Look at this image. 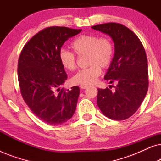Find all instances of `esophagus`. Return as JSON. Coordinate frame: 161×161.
<instances>
[{
	"label": "esophagus",
	"instance_id": "1",
	"mask_svg": "<svg viewBox=\"0 0 161 161\" xmlns=\"http://www.w3.org/2000/svg\"><path fill=\"white\" fill-rule=\"evenodd\" d=\"M88 87V86H83V85H80V88L81 89H86V88Z\"/></svg>",
	"mask_w": 161,
	"mask_h": 161
}]
</instances>
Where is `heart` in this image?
<instances>
[{
	"label": "heart",
	"instance_id": "b5f03b06",
	"mask_svg": "<svg viewBox=\"0 0 161 161\" xmlns=\"http://www.w3.org/2000/svg\"><path fill=\"white\" fill-rule=\"evenodd\" d=\"M73 51L78 56L87 54L89 67L80 69L72 77V82L76 85L94 84L101 74L100 66L105 69L111 64L114 57V45L107 37H100L97 34H82L71 44ZM59 61L65 69L72 71L76 67L75 55L66 50H61Z\"/></svg>",
	"mask_w": 161,
	"mask_h": 161
}]
</instances>
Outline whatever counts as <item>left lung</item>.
Here are the masks:
<instances>
[{
  "label": "left lung",
  "instance_id": "left-lung-1",
  "mask_svg": "<svg viewBox=\"0 0 161 161\" xmlns=\"http://www.w3.org/2000/svg\"><path fill=\"white\" fill-rule=\"evenodd\" d=\"M111 37L114 58L104 76L116 83L115 91L98 89L99 108L114 120H125L138 109L148 90V64L146 52L138 37L119 23H109L92 27Z\"/></svg>",
  "mask_w": 161,
  "mask_h": 161
}]
</instances>
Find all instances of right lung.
Masks as SVG:
<instances>
[{
    "instance_id": "1",
    "label": "right lung",
    "mask_w": 161,
    "mask_h": 161,
    "mask_svg": "<svg viewBox=\"0 0 161 161\" xmlns=\"http://www.w3.org/2000/svg\"><path fill=\"white\" fill-rule=\"evenodd\" d=\"M81 31L45 28L25 44L19 55L17 72L22 96L31 111L47 124L64 123L75 111L80 89L75 86L71 90L61 89L67 75L58 55L64 43Z\"/></svg>"
}]
</instances>
